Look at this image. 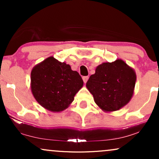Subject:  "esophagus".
<instances>
[{"label":"esophagus","mask_w":159,"mask_h":159,"mask_svg":"<svg viewBox=\"0 0 159 159\" xmlns=\"http://www.w3.org/2000/svg\"><path fill=\"white\" fill-rule=\"evenodd\" d=\"M82 78H83L84 82V83H87V80H88L89 77H88V76H84V77Z\"/></svg>","instance_id":"34e87169"}]
</instances>
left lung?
I'll list each match as a JSON object with an SVG mask.
<instances>
[{"instance_id": "left-lung-1", "label": "left lung", "mask_w": 159, "mask_h": 159, "mask_svg": "<svg viewBox=\"0 0 159 159\" xmlns=\"http://www.w3.org/2000/svg\"><path fill=\"white\" fill-rule=\"evenodd\" d=\"M135 81L134 71L122 60H116L98 66L86 86L98 107L105 111H114L130 101Z\"/></svg>"}]
</instances>
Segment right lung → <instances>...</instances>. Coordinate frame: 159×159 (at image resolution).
<instances>
[{
	"label": "right lung",
	"instance_id": "right-lung-1",
	"mask_svg": "<svg viewBox=\"0 0 159 159\" xmlns=\"http://www.w3.org/2000/svg\"><path fill=\"white\" fill-rule=\"evenodd\" d=\"M30 79L31 90L36 101L54 112L66 108L84 84L78 72L53 57L34 67Z\"/></svg>",
	"mask_w": 159,
	"mask_h": 159
}]
</instances>
